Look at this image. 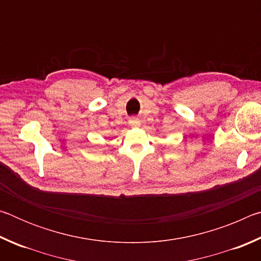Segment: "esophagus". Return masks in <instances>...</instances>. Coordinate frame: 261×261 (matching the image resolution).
<instances>
[{
  "label": "esophagus",
  "mask_w": 261,
  "mask_h": 261,
  "mask_svg": "<svg viewBox=\"0 0 261 261\" xmlns=\"http://www.w3.org/2000/svg\"><path fill=\"white\" fill-rule=\"evenodd\" d=\"M129 123H130L131 126H139L140 125V120H139V118H137V117H132V118H130Z\"/></svg>",
  "instance_id": "obj_1"
}]
</instances>
